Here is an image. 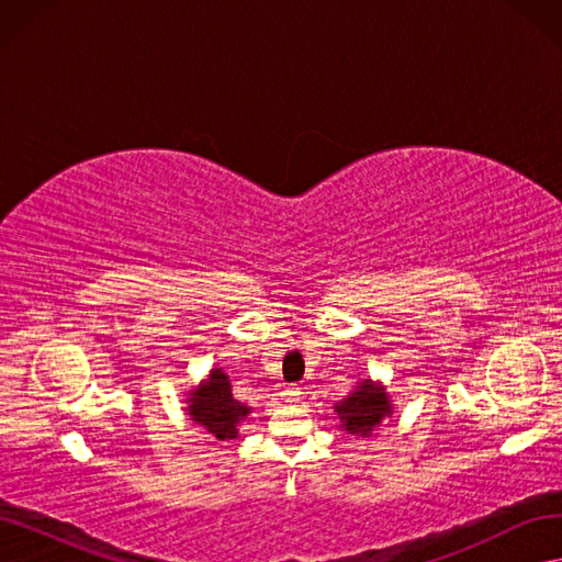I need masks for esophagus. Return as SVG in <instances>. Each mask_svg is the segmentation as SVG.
I'll return each mask as SVG.
<instances>
[{
  "label": "esophagus",
  "instance_id": "34e87169",
  "mask_svg": "<svg viewBox=\"0 0 562 562\" xmlns=\"http://www.w3.org/2000/svg\"><path fill=\"white\" fill-rule=\"evenodd\" d=\"M300 394H302V391H300V386H285L283 391H281V396H283V401L285 403H300Z\"/></svg>",
  "mask_w": 562,
  "mask_h": 562
}]
</instances>
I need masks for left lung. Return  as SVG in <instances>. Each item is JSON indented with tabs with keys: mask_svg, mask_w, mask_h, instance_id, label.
Returning a JSON list of instances; mask_svg holds the SVG:
<instances>
[{
	"mask_svg": "<svg viewBox=\"0 0 562 562\" xmlns=\"http://www.w3.org/2000/svg\"><path fill=\"white\" fill-rule=\"evenodd\" d=\"M384 389L366 380L359 389L349 394L342 403H337L335 413L345 424V431L351 436H368L372 427H378L382 417L389 413Z\"/></svg>",
	"mask_w": 562,
	"mask_h": 562,
	"instance_id": "8db88e82",
	"label": "left lung"
}]
</instances>
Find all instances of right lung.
Masks as SVG:
<instances>
[{
  "mask_svg": "<svg viewBox=\"0 0 562 562\" xmlns=\"http://www.w3.org/2000/svg\"><path fill=\"white\" fill-rule=\"evenodd\" d=\"M190 415L203 429L220 440L236 438V424L250 411L232 396L229 378L223 370H213L209 382H203L190 398Z\"/></svg>",
  "mask_w": 562,
  "mask_h": 562,
  "instance_id": "obj_1",
  "label": "right lung"
}]
</instances>
